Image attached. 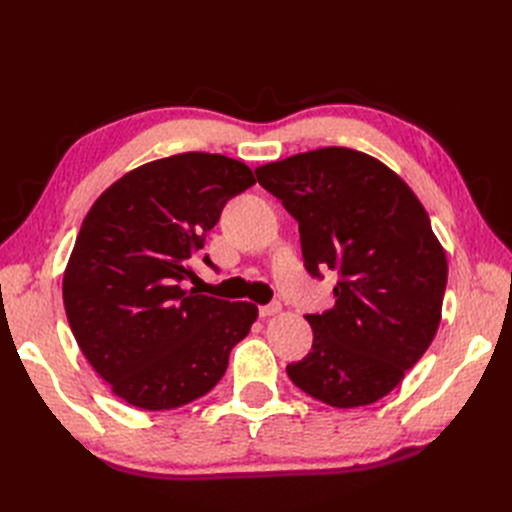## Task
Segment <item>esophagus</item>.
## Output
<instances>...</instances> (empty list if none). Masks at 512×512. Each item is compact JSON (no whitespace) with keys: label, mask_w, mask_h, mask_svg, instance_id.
Instances as JSON below:
<instances>
[{"label":"esophagus","mask_w":512,"mask_h":512,"mask_svg":"<svg viewBox=\"0 0 512 512\" xmlns=\"http://www.w3.org/2000/svg\"><path fill=\"white\" fill-rule=\"evenodd\" d=\"M258 312H260V316H262V318H271V316H277V314H280V312H282V305H280V303L262 305V307L258 309Z\"/></svg>","instance_id":"34e87169"}]
</instances>
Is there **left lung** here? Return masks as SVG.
<instances>
[{
    "label": "left lung",
    "mask_w": 512,
    "mask_h": 512,
    "mask_svg": "<svg viewBox=\"0 0 512 512\" xmlns=\"http://www.w3.org/2000/svg\"><path fill=\"white\" fill-rule=\"evenodd\" d=\"M258 183L299 222L305 269H337L335 307L307 314L314 344L286 367L333 408L389 395L421 359L442 318L446 254L421 200L363 151L324 147L256 168Z\"/></svg>",
    "instance_id": "left-lung-1"
}]
</instances>
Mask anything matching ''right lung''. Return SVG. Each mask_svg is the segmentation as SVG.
<instances>
[{
  "label": "right lung",
  "instance_id": "add662e5",
  "mask_svg": "<svg viewBox=\"0 0 512 512\" xmlns=\"http://www.w3.org/2000/svg\"><path fill=\"white\" fill-rule=\"evenodd\" d=\"M256 183L250 166L188 151L119 177L85 215L64 271L76 344L126 404L173 410L207 395L258 307L185 290L226 200ZM207 265L211 260L205 256Z\"/></svg>",
  "mask_w": 512,
  "mask_h": 512
}]
</instances>
